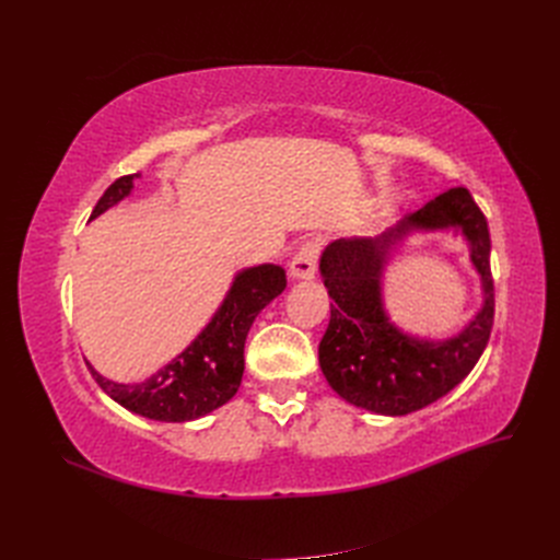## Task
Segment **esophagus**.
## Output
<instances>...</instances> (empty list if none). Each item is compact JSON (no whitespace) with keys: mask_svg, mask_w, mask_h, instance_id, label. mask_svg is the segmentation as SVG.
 I'll return each mask as SVG.
<instances>
[{"mask_svg":"<svg viewBox=\"0 0 560 560\" xmlns=\"http://www.w3.org/2000/svg\"><path fill=\"white\" fill-rule=\"evenodd\" d=\"M317 257H319V243L317 241H306L299 252L294 254V259L290 264V273L296 280H311L317 273Z\"/></svg>","mask_w":560,"mask_h":560,"instance_id":"esophagus-1","label":"esophagus"}]
</instances>
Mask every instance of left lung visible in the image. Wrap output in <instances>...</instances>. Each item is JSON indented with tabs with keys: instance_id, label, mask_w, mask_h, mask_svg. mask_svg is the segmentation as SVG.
Wrapping results in <instances>:
<instances>
[{
	"instance_id": "obj_1",
	"label": "left lung",
	"mask_w": 560,
	"mask_h": 560,
	"mask_svg": "<svg viewBox=\"0 0 560 560\" xmlns=\"http://www.w3.org/2000/svg\"><path fill=\"white\" fill-rule=\"evenodd\" d=\"M457 228L470 243L482 276V311L460 334L430 342L401 332L382 308V270L416 230ZM319 273L331 303L329 327L319 341V366L336 395L378 416H406L448 395L460 383L493 329L495 294L490 276V233L483 212L465 186L444 191L404 217L378 238L334 241L319 257Z\"/></svg>"
}]
</instances>
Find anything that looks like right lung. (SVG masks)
<instances>
[{
  "instance_id": "1",
  "label": "right lung",
  "mask_w": 560,
  "mask_h": 560,
  "mask_svg": "<svg viewBox=\"0 0 560 560\" xmlns=\"http://www.w3.org/2000/svg\"><path fill=\"white\" fill-rule=\"evenodd\" d=\"M138 177L140 173L118 177L97 200L91 219L130 196L132 182ZM284 287L287 278L282 266L261 264L243 268L233 278L222 306L217 308L191 346H186L171 364H165L142 383H116L100 376L91 362L86 364L95 383L132 413L161 422L202 418L238 393L245 371L247 331L254 317L282 294Z\"/></svg>"
}]
</instances>
